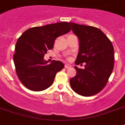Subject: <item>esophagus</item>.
I'll use <instances>...</instances> for the list:
<instances>
[{
  "instance_id": "esophagus-1",
  "label": "esophagus",
  "mask_w": 125,
  "mask_h": 125,
  "mask_svg": "<svg viewBox=\"0 0 125 125\" xmlns=\"http://www.w3.org/2000/svg\"><path fill=\"white\" fill-rule=\"evenodd\" d=\"M71 67V65H69V63H66V64H65V68H67H67H70Z\"/></svg>"
}]
</instances>
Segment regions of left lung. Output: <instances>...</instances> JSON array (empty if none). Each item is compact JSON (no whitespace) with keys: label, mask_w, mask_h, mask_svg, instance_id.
<instances>
[{"label":"left lung","mask_w":125,"mask_h":125,"mask_svg":"<svg viewBox=\"0 0 125 125\" xmlns=\"http://www.w3.org/2000/svg\"><path fill=\"white\" fill-rule=\"evenodd\" d=\"M69 23L79 41L75 64L85 62L84 69L75 67L77 75L70 79V85L77 94L83 96H93L104 88L112 73L114 65L113 44L98 28Z\"/></svg>","instance_id":"1"}]
</instances>
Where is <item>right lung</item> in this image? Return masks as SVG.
<instances>
[{
    "mask_svg": "<svg viewBox=\"0 0 125 125\" xmlns=\"http://www.w3.org/2000/svg\"><path fill=\"white\" fill-rule=\"evenodd\" d=\"M71 31L69 23L59 22L26 30L16 42L14 62L21 83L33 91H42L50 87L56 73L64 67L60 61L50 64L44 60V54L54 47L57 37Z\"/></svg>",
    "mask_w": 125,
    "mask_h": 125,
    "instance_id": "1",
    "label": "right lung"
}]
</instances>
